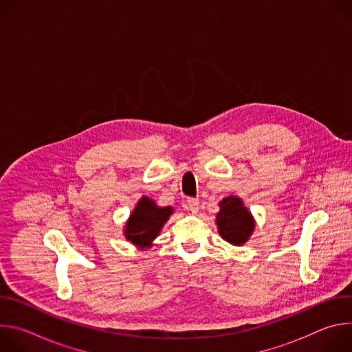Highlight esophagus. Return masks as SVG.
<instances>
[{"instance_id":"1","label":"esophagus","mask_w":352,"mask_h":352,"mask_svg":"<svg viewBox=\"0 0 352 352\" xmlns=\"http://www.w3.org/2000/svg\"><path fill=\"white\" fill-rule=\"evenodd\" d=\"M186 205H188L189 210H190L193 214H196V213L199 212V200H197V199L189 197V199L186 200Z\"/></svg>"}]
</instances>
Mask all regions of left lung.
<instances>
[{
    "instance_id": "8db88e82",
    "label": "left lung",
    "mask_w": 352,
    "mask_h": 352,
    "mask_svg": "<svg viewBox=\"0 0 352 352\" xmlns=\"http://www.w3.org/2000/svg\"><path fill=\"white\" fill-rule=\"evenodd\" d=\"M216 224L220 236L234 246H242L255 231L256 221L239 196L230 195L220 200Z\"/></svg>"
}]
</instances>
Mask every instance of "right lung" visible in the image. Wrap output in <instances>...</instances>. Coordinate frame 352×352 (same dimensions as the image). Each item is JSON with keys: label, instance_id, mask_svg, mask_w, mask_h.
Returning <instances> with one entry per match:
<instances>
[{"label": "right lung", "instance_id": "1", "mask_svg": "<svg viewBox=\"0 0 352 352\" xmlns=\"http://www.w3.org/2000/svg\"><path fill=\"white\" fill-rule=\"evenodd\" d=\"M173 213L174 209L171 206L162 208L156 204V200L142 196L125 223V239L140 250L152 248L155 245L153 241L159 236L163 226Z\"/></svg>", "mask_w": 352, "mask_h": 352}]
</instances>
